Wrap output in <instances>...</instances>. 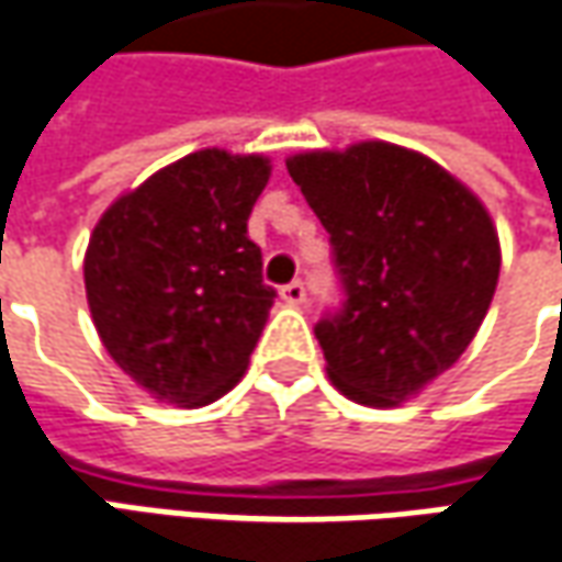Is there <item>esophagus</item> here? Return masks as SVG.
I'll list each match as a JSON object with an SVG mask.
<instances>
[{
  "label": "esophagus",
  "mask_w": 562,
  "mask_h": 562,
  "mask_svg": "<svg viewBox=\"0 0 562 562\" xmlns=\"http://www.w3.org/2000/svg\"><path fill=\"white\" fill-rule=\"evenodd\" d=\"M282 302H289V305H302L305 302V282L302 280H292L289 285H282Z\"/></svg>",
  "instance_id": "34e87169"
}]
</instances>
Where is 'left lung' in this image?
Instances as JSON below:
<instances>
[{"label":"left lung","instance_id":"1","mask_svg":"<svg viewBox=\"0 0 562 562\" xmlns=\"http://www.w3.org/2000/svg\"><path fill=\"white\" fill-rule=\"evenodd\" d=\"M329 233L346 302L314 336L336 390L396 405L469 349L501 277V238L475 194L386 140L285 159Z\"/></svg>","mask_w":562,"mask_h":562}]
</instances>
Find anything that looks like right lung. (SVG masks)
Instances as JSON below:
<instances>
[{
	"instance_id": "obj_1",
	"label": "right lung",
	"mask_w": 562,
	"mask_h": 562,
	"mask_svg": "<svg viewBox=\"0 0 562 562\" xmlns=\"http://www.w3.org/2000/svg\"><path fill=\"white\" fill-rule=\"evenodd\" d=\"M270 159L198 150L122 194L93 226L85 289L112 361L159 403H216L248 368L277 292L248 216Z\"/></svg>"
}]
</instances>
